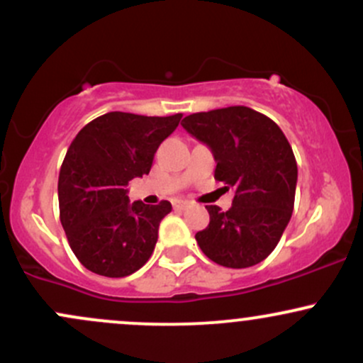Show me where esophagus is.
<instances>
[{"label":"esophagus","mask_w":363,"mask_h":363,"mask_svg":"<svg viewBox=\"0 0 363 363\" xmlns=\"http://www.w3.org/2000/svg\"><path fill=\"white\" fill-rule=\"evenodd\" d=\"M187 205H189V203L184 201V199H174V201H172V206H174V210H177V211H182V210H186Z\"/></svg>","instance_id":"1"}]
</instances>
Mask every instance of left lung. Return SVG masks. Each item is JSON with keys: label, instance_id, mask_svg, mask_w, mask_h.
<instances>
[{"label": "left lung", "instance_id": "left-lung-1", "mask_svg": "<svg viewBox=\"0 0 363 363\" xmlns=\"http://www.w3.org/2000/svg\"><path fill=\"white\" fill-rule=\"evenodd\" d=\"M182 128L213 152L216 181L235 191L232 208L206 206L210 223L196 234L206 257L249 268L273 252L290 222L297 162L278 124L244 106L196 112Z\"/></svg>", "mask_w": 363, "mask_h": 363}]
</instances>
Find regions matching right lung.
<instances>
[{
    "instance_id": "right-lung-1",
    "label": "right lung",
    "mask_w": 363,
    "mask_h": 363,
    "mask_svg": "<svg viewBox=\"0 0 363 363\" xmlns=\"http://www.w3.org/2000/svg\"><path fill=\"white\" fill-rule=\"evenodd\" d=\"M181 118L107 112L69 145L57 181L60 220L74 256L91 273L123 278L152 256L172 205L129 203L126 187L150 172L157 148Z\"/></svg>"
}]
</instances>
